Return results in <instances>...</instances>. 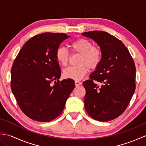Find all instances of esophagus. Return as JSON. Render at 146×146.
Listing matches in <instances>:
<instances>
[{
  "label": "esophagus",
  "mask_w": 146,
  "mask_h": 146,
  "mask_svg": "<svg viewBox=\"0 0 146 146\" xmlns=\"http://www.w3.org/2000/svg\"><path fill=\"white\" fill-rule=\"evenodd\" d=\"M75 85L76 86H79L80 85H82V82H80V81H78V80H75Z\"/></svg>",
  "instance_id": "34e87169"
}]
</instances>
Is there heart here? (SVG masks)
Masks as SVG:
<instances>
[{"label": "heart", "mask_w": 146, "mask_h": 146, "mask_svg": "<svg viewBox=\"0 0 146 146\" xmlns=\"http://www.w3.org/2000/svg\"><path fill=\"white\" fill-rule=\"evenodd\" d=\"M73 51L80 54L78 64L77 66H70L63 70L64 78L73 80H80L87 73V66L90 69H95L100 64L102 61V51L97 46L93 45L89 40L80 38L71 43ZM56 58L62 66H66L70 58V52L68 49L61 46L56 52Z\"/></svg>", "instance_id": "obj_1"}]
</instances>
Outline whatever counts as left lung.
Here are the masks:
<instances>
[{"mask_svg": "<svg viewBox=\"0 0 146 146\" xmlns=\"http://www.w3.org/2000/svg\"><path fill=\"white\" fill-rule=\"evenodd\" d=\"M82 35L94 39L102 54L100 64L83 83L85 110L98 121L113 120L126 110L134 94V61L123 43L109 33L94 31ZM97 82L101 83L100 87Z\"/></svg>", "mask_w": 146, "mask_h": 146, "instance_id": "8db88e82", "label": "left lung"}]
</instances>
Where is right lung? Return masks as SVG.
<instances>
[{"instance_id": "obj_1", "label": "right lung", "mask_w": 146, "mask_h": 146, "mask_svg": "<svg viewBox=\"0 0 146 146\" xmlns=\"http://www.w3.org/2000/svg\"><path fill=\"white\" fill-rule=\"evenodd\" d=\"M68 38L64 33L36 35L15 59L11 90L21 110L30 119L42 122L55 119L63 111L75 88L72 79L59 80L61 69L56 58L60 44Z\"/></svg>"}]
</instances>
